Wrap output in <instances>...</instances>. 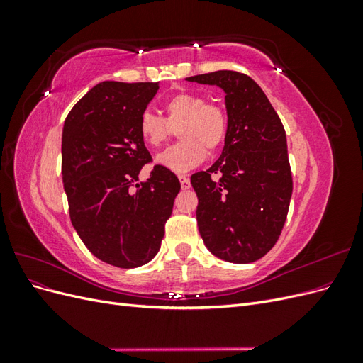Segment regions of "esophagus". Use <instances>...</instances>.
Here are the masks:
<instances>
[{"label": "esophagus", "instance_id": "obj_1", "mask_svg": "<svg viewBox=\"0 0 363 363\" xmlns=\"http://www.w3.org/2000/svg\"><path fill=\"white\" fill-rule=\"evenodd\" d=\"M179 180H180V184H182V189H183V191L191 188V182H189L188 177H184V175H180Z\"/></svg>", "mask_w": 363, "mask_h": 363}]
</instances>
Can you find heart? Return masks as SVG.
<instances>
[{"label": "heart", "instance_id": "b5f03b06", "mask_svg": "<svg viewBox=\"0 0 363 363\" xmlns=\"http://www.w3.org/2000/svg\"><path fill=\"white\" fill-rule=\"evenodd\" d=\"M163 108L164 118L145 111L138 123L142 140L151 148L162 147L179 130L182 140L160 152L156 159L160 167L188 172L204 162L207 150L213 152L224 144L228 118L221 106L207 103L199 94L180 92L168 98Z\"/></svg>", "mask_w": 363, "mask_h": 363}]
</instances>
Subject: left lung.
<instances>
[{
  "instance_id": "left-lung-1",
  "label": "left lung",
  "mask_w": 363,
  "mask_h": 363,
  "mask_svg": "<svg viewBox=\"0 0 363 363\" xmlns=\"http://www.w3.org/2000/svg\"><path fill=\"white\" fill-rule=\"evenodd\" d=\"M186 80L221 87L228 118L221 156L191 177L200 235L219 259L256 262L276 245L289 211L292 175L283 124L245 74L215 71Z\"/></svg>"
}]
</instances>
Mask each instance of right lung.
Listing matches in <instances>:
<instances>
[{
  "mask_svg": "<svg viewBox=\"0 0 363 363\" xmlns=\"http://www.w3.org/2000/svg\"><path fill=\"white\" fill-rule=\"evenodd\" d=\"M159 83L103 82L65 119L62 177L71 223L95 257L136 268L155 257L180 182L156 164L136 183L151 156L138 123Z\"/></svg>",
  "mask_w": 363,
  "mask_h": 363,
  "instance_id": "obj_1",
  "label": "right lung"
}]
</instances>
